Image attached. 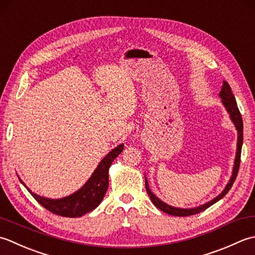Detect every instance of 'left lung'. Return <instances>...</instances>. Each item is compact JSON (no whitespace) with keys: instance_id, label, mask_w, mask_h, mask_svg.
Segmentation results:
<instances>
[{"instance_id":"8db88e82","label":"left lung","mask_w":255,"mask_h":255,"mask_svg":"<svg viewBox=\"0 0 255 255\" xmlns=\"http://www.w3.org/2000/svg\"><path fill=\"white\" fill-rule=\"evenodd\" d=\"M220 98L222 99V102H223V105H225L227 111L229 112L231 120L233 121V123H235V126L238 129V134H239L235 167H233L232 177L229 181V184L226 186L225 190H223L219 196L216 197V198L212 199L211 201L207 202V204L202 205L198 208H193V209H180V208H175V207L168 206L167 204H165V202H163L162 200H159L157 197L155 196L152 191H150L148 184H147V180L145 179V188H146V191H147L150 200H152L153 204L156 206L159 210H162L163 212H166V214L171 215V216H177V217H187V216H193V215L199 214V212L206 210L207 208H209L210 206L216 204L217 201H219L221 198H223V197L227 195L228 191L231 189L233 183H235L237 175L239 173V167H240V162H241V148H242V142H243V122H242L241 113H240V111H239V108L237 105L236 98H235V96H233L229 84L226 81H223L222 89L220 91Z\"/></svg>"}]
</instances>
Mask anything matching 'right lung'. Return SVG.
Wrapping results in <instances>:
<instances>
[{
	"instance_id": "1",
	"label": "right lung",
	"mask_w": 255,
	"mask_h": 255,
	"mask_svg": "<svg viewBox=\"0 0 255 255\" xmlns=\"http://www.w3.org/2000/svg\"><path fill=\"white\" fill-rule=\"evenodd\" d=\"M124 148V145L121 144L118 147L112 149L107 156L101 160L99 164L95 173L92 174L90 179L87 181L86 185L80 188L77 193L72 194L68 197L61 199H48L44 198L32 193L27 187H26L23 181L22 184L28 189L34 198L38 201L46 209L49 210L53 214L61 217H69V218H77L86 215L87 212H90L91 210L96 209V208L100 205L103 197H105L108 185H109V168L112 164V162L116 157H118L119 154Z\"/></svg>"
}]
</instances>
